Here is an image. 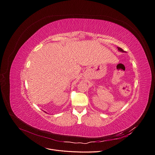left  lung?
Instances as JSON below:
<instances>
[{
	"mask_svg": "<svg viewBox=\"0 0 155 155\" xmlns=\"http://www.w3.org/2000/svg\"><path fill=\"white\" fill-rule=\"evenodd\" d=\"M117 48H118V50L119 51H120V52H125V51H124V50H123L122 48H118V47Z\"/></svg>",
	"mask_w": 155,
	"mask_h": 155,
	"instance_id": "obj_1",
	"label": "left lung"
}]
</instances>
